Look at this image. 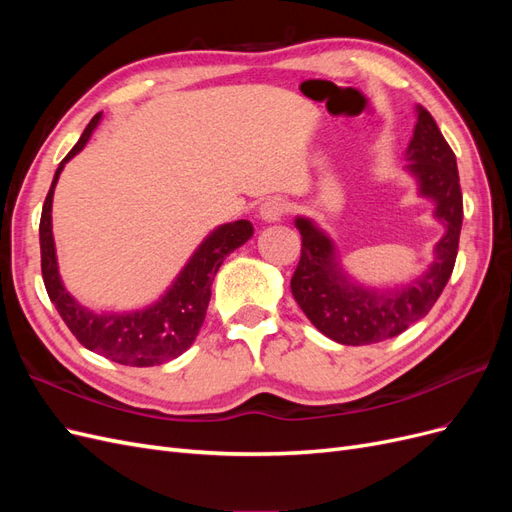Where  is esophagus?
Returning a JSON list of instances; mask_svg holds the SVG:
<instances>
[{"label":"esophagus","mask_w":512,"mask_h":512,"mask_svg":"<svg viewBox=\"0 0 512 512\" xmlns=\"http://www.w3.org/2000/svg\"><path fill=\"white\" fill-rule=\"evenodd\" d=\"M286 211H288L286 200H282V198H269V200H265V203L260 205L258 215H260V220H265V222H280L284 218Z\"/></svg>","instance_id":"34e87169"}]
</instances>
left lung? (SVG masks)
I'll use <instances>...</instances> for the list:
<instances>
[{"instance_id":"left-lung-1","label":"left lung","mask_w":512,"mask_h":512,"mask_svg":"<svg viewBox=\"0 0 512 512\" xmlns=\"http://www.w3.org/2000/svg\"><path fill=\"white\" fill-rule=\"evenodd\" d=\"M406 156L410 160L406 168L418 181V192L433 200V218L446 228L433 250L436 260L418 280L391 290L356 284L339 267L327 232L307 218L294 220L303 243L290 280L292 297L314 327L337 344L367 346L404 333L429 314L453 273L463 220L457 160L423 106H416V126Z\"/></svg>"}]
</instances>
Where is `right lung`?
<instances>
[{
  "label": "right lung",
  "mask_w": 512,
  "mask_h": 512,
  "mask_svg": "<svg viewBox=\"0 0 512 512\" xmlns=\"http://www.w3.org/2000/svg\"><path fill=\"white\" fill-rule=\"evenodd\" d=\"M100 113L87 123L79 143L55 170L51 190L46 194L40 218V256L42 280L59 316L64 318L72 335L79 342L108 361L130 367H151L177 359L188 350L203 327L207 305L211 299L213 277L222 267L224 258L235 252L254 235V226L247 220H237L215 228L181 269L177 280L153 305L126 314L94 312L76 301L64 288L59 277L55 241H53V192L66 162L79 153L100 123Z\"/></svg>",
  "instance_id": "add662e5"
}]
</instances>
